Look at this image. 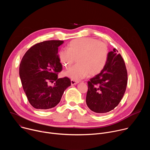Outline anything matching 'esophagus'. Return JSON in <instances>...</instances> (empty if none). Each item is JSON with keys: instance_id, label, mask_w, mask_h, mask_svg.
I'll return each instance as SVG.
<instances>
[{"instance_id": "34e87169", "label": "esophagus", "mask_w": 150, "mask_h": 150, "mask_svg": "<svg viewBox=\"0 0 150 150\" xmlns=\"http://www.w3.org/2000/svg\"><path fill=\"white\" fill-rule=\"evenodd\" d=\"M71 85H74L77 84L79 82V81H75V80H74V79H71Z\"/></svg>"}]
</instances>
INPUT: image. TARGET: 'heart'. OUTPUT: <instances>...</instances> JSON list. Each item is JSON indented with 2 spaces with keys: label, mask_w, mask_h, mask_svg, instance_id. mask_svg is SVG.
Segmentation results:
<instances>
[{
  "label": "heart",
  "mask_w": 150,
  "mask_h": 150,
  "mask_svg": "<svg viewBox=\"0 0 150 150\" xmlns=\"http://www.w3.org/2000/svg\"><path fill=\"white\" fill-rule=\"evenodd\" d=\"M109 56L106 43L93 38H81L72 40L68 49L59 52L62 65L69 67L78 59L76 65L63 72V75L74 80H79L100 74L105 66Z\"/></svg>",
  "instance_id": "obj_1"
}]
</instances>
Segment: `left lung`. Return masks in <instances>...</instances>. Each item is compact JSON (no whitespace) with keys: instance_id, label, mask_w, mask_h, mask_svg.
<instances>
[{"instance_id":"left-lung-1","label":"left lung","mask_w":150,"mask_h":150,"mask_svg":"<svg viewBox=\"0 0 150 150\" xmlns=\"http://www.w3.org/2000/svg\"><path fill=\"white\" fill-rule=\"evenodd\" d=\"M117 52L116 49L109 52L104 69L88 81L86 103L94 112L104 113L113 110L125 93L127 70L122 57Z\"/></svg>"}]
</instances>
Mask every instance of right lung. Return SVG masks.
Instances as JSON below:
<instances>
[{
    "label": "right lung",
    "mask_w": 150,
    "mask_h": 150,
    "mask_svg": "<svg viewBox=\"0 0 150 150\" xmlns=\"http://www.w3.org/2000/svg\"><path fill=\"white\" fill-rule=\"evenodd\" d=\"M61 40L42 41L32 46L23 56L19 65V76L30 104L37 109L55 107L71 82L68 77L58 78L62 69L58 55ZM54 81L53 86L49 85Z\"/></svg>",
    "instance_id": "right-lung-1"
}]
</instances>
